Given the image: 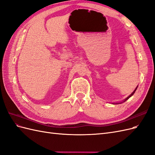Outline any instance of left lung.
Instances as JSON below:
<instances>
[{"mask_svg":"<svg viewBox=\"0 0 155 155\" xmlns=\"http://www.w3.org/2000/svg\"><path fill=\"white\" fill-rule=\"evenodd\" d=\"M137 88H138V87H137V88H136V89H135V90H134V92H133V93H132V94H130V96H128V97H127V98H126V99H125V100H124V101H127V100H128V99H129V97H131V96H133V94H134V92H135V91H137Z\"/></svg>","mask_w":155,"mask_h":155,"instance_id":"obj_1","label":"left lung"}]
</instances>
